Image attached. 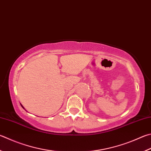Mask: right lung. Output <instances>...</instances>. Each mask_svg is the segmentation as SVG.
Returning <instances> with one entry per match:
<instances>
[{
  "label": "right lung",
  "mask_w": 151,
  "mask_h": 151,
  "mask_svg": "<svg viewBox=\"0 0 151 151\" xmlns=\"http://www.w3.org/2000/svg\"><path fill=\"white\" fill-rule=\"evenodd\" d=\"M20 105H21V106H22V108H24V109H25V108H24V106H23L22 105V104H20Z\"/></svg>",
  "instance_id": "1"
}]
</instances>
